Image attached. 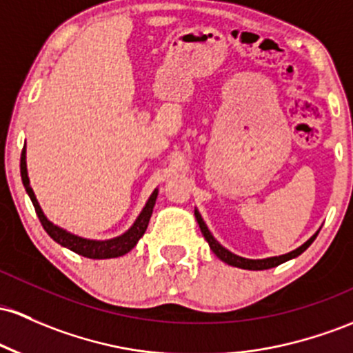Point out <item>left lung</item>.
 <instances>
[{
    "mask_svg": "<svg viewBox=\"0 0 353 353\" xmlns=\"http://www.w3.org/2000/svg\"><path fill=\"white\" fill-rule=\"evenodd\" d=\"M194 216L197 219V224H199V228H201V233H203L204 238H206V241L209 243V248L212 250V253H214L216 256L221 259V261L228 263V265H231V266H236V268H243V270H253V271L270 270V268H274V266L281 265V263L288 261V259L300 256V254L303 253V251L307 250V248L312 245L313 241H315L316 234H319V231H316V233L313 234L307 243H303V245H301L300 248L290 251V253L281 254V256H271V258H263V259H248V258L238 256V254L231 253L230 250H226V248H224L223 245H219V243L216 241L214 236L211 234V231L208 230L206 223H204V219L201 218V214H199V211H197V209H194Z\"/></svg>",
    "mask_w": 353,
    "mask_h": 353,
    "instance_id": "8db88e82",
    "label": "left lung"
}]
</instances>
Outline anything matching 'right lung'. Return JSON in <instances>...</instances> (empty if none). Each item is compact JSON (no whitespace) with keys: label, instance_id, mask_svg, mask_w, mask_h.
Masks as SVG:
<instances>
[{"label":"right lung","instance_id":"obj_1","mask_svg":"<svg viewBox=\"0 0 353 353\" xmlns=\"http://www.w3.org/2000/svg\"><path fill=\"white\" fill-rule=\"evenodd\" d=\"M19 169H21L23 185H25L30 199H32L34 211H37L38 218H40L41 226L45 228V231L50 234V238H52L53 241H57L58 245H61L63 248H68V250H72L73 253L82 254V256L92 258V259L119 258V256H123L125 253H129V251L137 245L139 239L144 236L147 224H149L150 216H152V209H154V204H156L159 189H154V192L150 194L149 199H147L145 206L141 211V214L137 216V219L134 221V224L125 231V233L117 236V238L103 239V241H100V239H87V238H82V236L70 233V231L63 230V228L53 224L52 221L43 214V211H41L40 204H38L37 201V196H34L32 185H30L28 170H26V147H23L21 150V162H19Z\"/></svg>","mask_w":353,"mask_h":353}]
</instances>
